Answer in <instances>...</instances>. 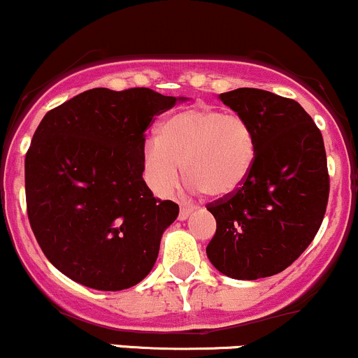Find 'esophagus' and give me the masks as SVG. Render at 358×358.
Wrapping results in <instances>:
<instances>
[{
	"label": "esophagus",
	"instance_id": "esophagus-1",
	"mask_svg": "<svg viewBox=\"0 0 358 358\" xmlns=\"http://www.w3.org/2000/svg\"><path fill=\"white\" fill-rule=\"evenodd\" d=\"M192 211V206H189V204H180V211H179V220L182 222V220H186L187 216L191 215Z\"/></svg>",
	"mask_w": 358,
	"mask_h": 358
}]
</instances>
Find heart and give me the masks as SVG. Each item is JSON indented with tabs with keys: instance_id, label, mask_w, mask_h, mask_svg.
Listing matches in <instances>:
<instances>
[{
	"instance_id": "b5f03b06",
	"label": "heart",
	"mask_w": 358,
	"mask_h": 358,
	"mask_svg": "<svg viewBox=\"0 0 358 358\" xmlns=\"http://www.w3.org/2000/svg\"><path fill=\"white\" fill-rule=\"evenodd\" d=\"M257 157L254 128L238 113L194 106L169 116L157 138L143 147L147 182L169 194L180 180V166L192 187L213 199L242 187Z\"/></svg>"
}]
</instances>
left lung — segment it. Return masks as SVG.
Segmentation results:
<instances>
[{"label": "left lung", "instance_id": "1", "mask_svg": "<svg viewBox=\"0 0 358 358\" xmlns=\"http://www.w3.org/2000/svg\"><path fill=\"white\" fill-rule=\"evenodd\" d=\"M218 98L254 128L257 157L238 191L206 206L216 220L208 259L231 279L279 274L306 250L327 211L323 136L294 99L255 87Z\"/></svg>", "mask_w": 358, "mask_h": 358}]
</instances>
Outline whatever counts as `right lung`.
<instances>
[{"label": "right lung", "mask_w": 358, "mask_h": 358, "mask_svg": "<svg viewBox=\"0 0 358 358\" xmlns=\"http://www.w3.org/2000/svg\"><path fill=\"white\" fill-rule=\"evenodd\" d=\"M178 101L186 98L94 87L43 116L25 157L27 213L64 275L122 291L152 271L179 206L155 198L142 178L145 130Z\"/></svg>", "instance_id": "1"}]
</instances>
